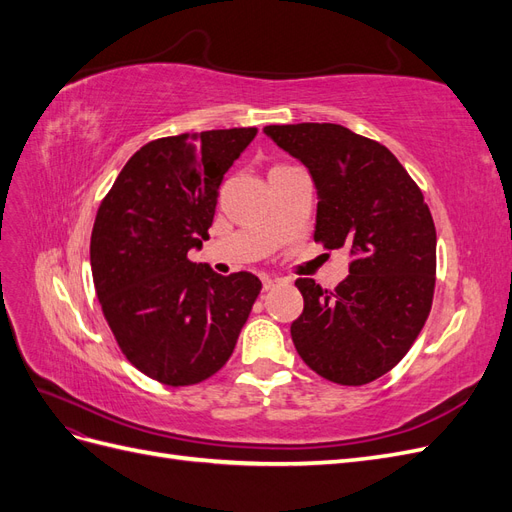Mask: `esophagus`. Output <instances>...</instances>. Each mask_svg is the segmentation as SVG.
I'll list each match as a JSON object with an SVG mask.
<instances>
[{
    "instance_id": "1",
    "label": "esophagus",
    "mask_w": 512,
    "mask_h": 512,
    "mask_svg": "<svg viewBox=\"0 0 512 512\" xmlns=\"http://www.w3.org/2000/svg\"><path fill=\"white\" fill-rule=\"evenodd\" d=\"M282 280H280V277H271V275H265V277H262V288H265V290H271L273 286H277V284H280Z\"/></svg>"
}]
</instances>
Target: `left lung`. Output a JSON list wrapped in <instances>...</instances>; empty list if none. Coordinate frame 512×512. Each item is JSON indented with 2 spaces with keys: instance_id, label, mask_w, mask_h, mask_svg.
Listing matches in <instances>:
<instances>
[{
  "instance_id": "obj_1",
  "label": "left lung",
  "mask_w": 512,
  "mask_h": 512,
  "mask_svg": "<svg viewBox=\"0 0 512 512\" xmlns=\"http://www.w3.org/2000/svg\"><path fill=\"white\" fill-rule=\"evenodd\" d=\"M265 134L314 179V239L352 256L335 290L309 277L294 282L303 294L294 348L331 382H374L404 359L431 309L436 226L423 192L389 149L337 123L267 126Z\"/></svg>"
}]
</instances>
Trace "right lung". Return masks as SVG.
Returning a JSON list of instances; mask_svg holds the SVG:
<instances>
[{
  "instance_id": "1",
  "label": "right lung",
  "mask_w": 512,
  "mask_h": 512,
  "mask_svg": "<svg viewBox=\"0 0 512 512\" xmlns=\"http://www.w3.org/2000/svg\"><path fill=\"white\" fill-rule=\"evenodd\" d=\"M256 128L151 141L121 168L91 230V275L126 359L168 386L203 382L230 359L260 294L256 275L188 258L209 239L226 170Z\"/></svg>"
}]
</instances>
